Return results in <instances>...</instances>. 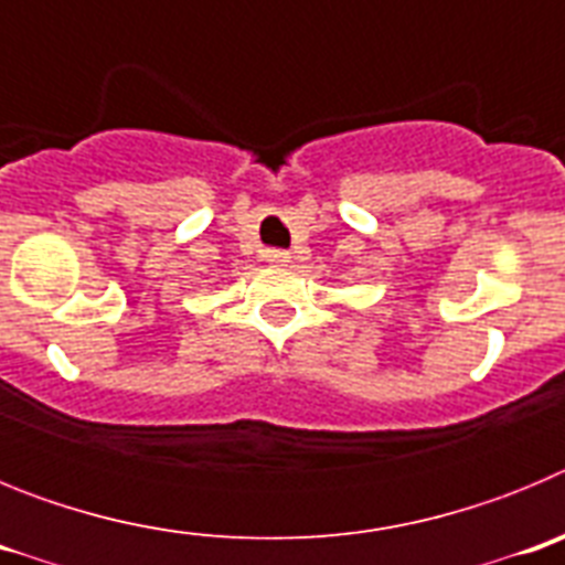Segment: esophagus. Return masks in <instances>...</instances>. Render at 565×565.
<instances>
[{"label":"esophagus","instance_id":"34e87169","mask_svg":"<svg viewBox=\"0 0 565 565\" xmlns=\"http://www.w3.org/2000/svg\"><path fill=\"white\" fill-rule=\"evenodd\" d=\"M263 257H266V263H271V266H288V263H291V254L282 252V248H268Z\"/></svg>","mask_w":565,"mask_h":565}]
</instances>
